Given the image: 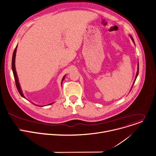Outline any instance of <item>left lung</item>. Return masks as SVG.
<instances>
[{"instance_id":"left-lung-1","label":"left lung","mask_w":156,"mask_h":156,"mask_svg":"<svg viewBox=\"0 0 156 156\" xmlns=\"http://www.w3.org/2000/svg\"><path fill=\"white\" fill-rule=\"evenodd\" d=\"M129 37H130L131 39L132 40L133 42V43H134V40H133V37H132V36H131V35H130V34H129ZM138 73H139V63L137 64V73H136V77H135V79H134V82H133V85H132V87H131V89H132L133 86V85H134V82H135V81H136V78H137V76H138ZM131 90H130V91H131Z\"/></svg>"}]
</instances>
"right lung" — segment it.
<instances>
[{
  "mask_svg": "<svg viewBox=\"0 0 156 156\" xmlns=\"http://www.w3.org/2000/svg\"><path fill=\"white\" fill-rule=\"evenodd\" d=\"M17 46H18V44L16 45L14 51H13V56H12V71H13V76H14V79H15V83H16V88H17V90H18L19 94H20V95L25 98V99H27L25 98V97L24 96L23 94V92L22 90V89H21V87H20V83H19V78H18V76H17V74H16V68H15V57H16V49H17ZM66 75H65L63 78L62 79V80H61V85H62V81L64 80V78L66 77ZM53 103H50V104H48V105H51L53 104ZM38 106V105H37ZM38 107H44V106H38Z\"/></svg>",
  "mask_w": 156,
  "mask_h": 156,
  "instance_id": "1",
  "label": "right lung"
}]
</instances>
